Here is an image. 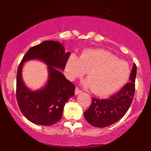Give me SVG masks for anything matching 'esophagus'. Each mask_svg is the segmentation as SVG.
Masks as SVG:
<instances>
[{
	"label": "esophagus",
	"mask_w": 151,
	"mask_h": 151,
	"mask_svg": "<svg viewBox=\"0 0 151 151\" xmlns=\"http://www.w3.org/2000/svg\"><path fill=\"white\" fill-rule=\"evenodd\" d=\"M81 92H82V91H81L80 89H78V88L77 87L75 89V91H74V93H75V95H78V94H79V93H81Z\"/></svg>",
	"instance_id": "esophagus-1"
}]
</instances>
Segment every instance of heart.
I'll return each instance as SVG.
<instances>
[{
	"instance_id": "heart-1",
	"label": "heart",
	"mask_w": 151,
	"mask_h": 151,
	"mask_svg": "<svg viewBox=\"0 0 151 151\" xmlns=\"http://www.w3.org/2000/svg\"><path fill=\"white\" fill-rule=\"evenodd\" d=\"M66 75L70 80L81 77L87 72V79L82 81L85 87L99 96L115 92L127 80L129 66L115 55L99 49H86L79 57L72 55L67 60Z\"/></svg>"
}]
</instances>
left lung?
Returning <instances> with one entry per match:
<instances>
[{
	"instance_id": "8db88e82",
	"label": "left lung",
	"mask_w": 151,
	"mask_h": 151,
	"mask_svg": "<svg viewBox=\"0 0 151 151\" xmlns=\"http://www.w3.org/2000/svg\"><path fill=\"white\" fill-rule=\"evenodd\" d=\"M136 70L134 64L129 82L116 94L106 99L92 98L91 106L84 112V118L89 124L94 127L104 128L117 122L125 115L134 96Z\"/></svg>"
}]
</instances>
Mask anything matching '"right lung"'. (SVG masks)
<instances>
[{
  "instance_id": "1",
  "label": "right lung",
  "mask_w": 151,
  "mask_h": 151,
  "mask_svg": "<svg viewBox=\"0 0 151 151\" xmlns=\"http://www.w3.org/2000/svg\"><path fill=\"white\" fill-rule=\"evenodd\" d=\"M70 52H65L62 43L44 41L32 47L19 65L16 77V99L25 116L35 124L52 126L61 119L65 104L74 95L75 86L66 79L61 71L65 68ZM39 59L48 66L49 78L42 89L31 91L22 79L24 62Z\"/></svg>"
}]
</instances>
